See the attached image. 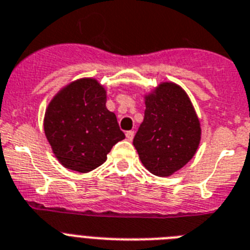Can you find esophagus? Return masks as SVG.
<instances>
[{
	"label": "esophagus",
	"mask_w": 250,
	"mask_h": 250,
	"mask_svg": "<svg viewBox=\"0 0 250 250\" xmlns=\"http://www.w3.org/2000/svg\"><path fill=\"white\" fill-rule=\"evenodd\" d=\"M125 137H127V140H128V141H132V140H133V137H135V132L133 131L125 132Z\"/></svg>",
	"instance_id": "34e87169"
}]
</instances>
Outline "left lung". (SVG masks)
Here are the masks:
<instances>
[{
  "instance_id": "left-lung-1",
  "label": "left lung",
  "mask_w": 250,
  "mask_h": 250,
  "mask_svg": "<svg viewBox=\"0 0 250 250\" xmlns=\"http://www.w3.org/2000/svg\"><path fill=\"white\" fill-rule=\"evenodd\" d=\"M145 118L133 145L142 165L156 177H170L194 156L201 123L182 86L164 81L145 94Z\"/></svg>"
}]
</instances>
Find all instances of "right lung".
<instances>
[{"label":"right lung","mask_w":250,"mask_h":250,"mask_svg":"<svg viewBox=\"0 0 250 250\" xmlns=\"http://www.w3.org/2000/svg\"><path fill=\"white\" fill-rule=\"evenodd\" d=\"M105 104V86L94 77L67 83L49 102L44 133L54 156L66 169L77 173L94 170L125 137Z\"/></svg>","instance_id":"right-lung-1"}]
</instances>
